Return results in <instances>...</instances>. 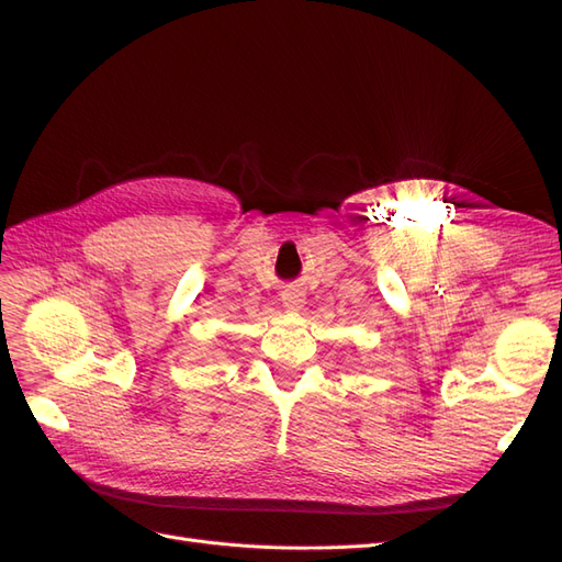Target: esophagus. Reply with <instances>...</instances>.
<instances>
[{"instance_id": "esophagus-1", "label": "esophagus", "mask_w": 562, "mask_h": 562, "mask_svg": "<svg viewBox=\"0 0 562 562\" xmlns=\"http://www.w3.org/2000/svg\"><path fill=\"white\" fill-rule=\"evenodd\" d=\"M304 302V295L297 291V288H285L283 291V304L288 310H300Z\"/></svg>"}]
</instances>
